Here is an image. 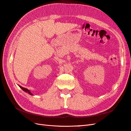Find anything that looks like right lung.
I'll return each mask as SVG.
<instances>
[{
  "label": "right lung",
  "instance_id": "right-lung-1",
  "mask_svg": "<svg viewBox=\"0 0 131 131\" xmlns=\"http://www.w3.org/2000/svg\"><path fill=\"white\" fill-rule=\"evenodd\" d=\"M20 88L23 90V91H25V92H28L29 94L31 95H32V93H31L30 92V91H29V90L28 89H25V88H23L22 86H20Z\"/></svg>",
  "mask_w": 131,
  "mask_h": 131
}]
</instances>
